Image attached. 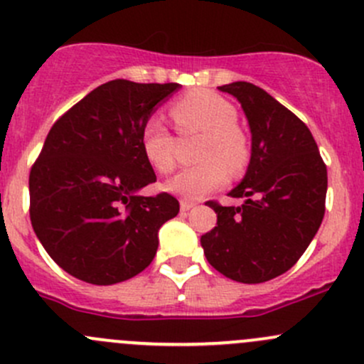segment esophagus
I'll return each instance as SVG.
<instances>
[{
	"label": "esophagus",
	"instance_id": "obj_1",
	"mask_svg": "<svg viewBox=\"0 0 364 364\" xmlns=\"http://www.w3.org/2000/svg\"><path fill=\"white\" fill-rule=\"evenodd\" d=\"M194 205H196V203H193V201L182 200L181 201V210H182V212H189L191 208H194Z\"/></svg>",
	"mask_w": 364,
	"mask_h": 364
}]
</instances>
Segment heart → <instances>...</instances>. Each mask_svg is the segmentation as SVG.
I'll list each match as a JSON object with an SVG mask.
<instances>
[{
	"mask_svg": "<svg viewBox=\"0 0 364 364\" xmlns=\"http://www.w3.org/2000/svg\"><path fill=\"white\" fill-rule=\"evenodd\" d=\"M171 119L182 133H203L196 166L183 168L164 183L168 193L183 200H200L240 175L250 159L249 141L238 127L233 103L210 91H194L171 105ZM141 151L157 173L175 166V138L163 121L151 117L141 129Z\"/></svg>",
	"mask_w": 364,
	"mask_h": 364,
	"instance_id": "heart-1",
	"label": "heart"
}]
</instances>
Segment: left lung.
Instances as JSON below:
<instances>
[{
  "instance_id": "obj_1",
  "label": "left lung",
  "mask_w": 364,
  "mask_h": 364,
  "mask_svg": "<svg viewBox=\"0 0 364 364\" xmlns=\"http://www.w3.org/2000/svg\"><path fill=\"white\" fill-rule=\"evenodd\" d=\"M240 101L252 133L243 181L230 193L240 207L215 210L217 226L201 237L208 263L231 280L261 284L293 268L324 217L328 171L303 121L250 82L220 85Z\"/></svg>"
}]
</instances>
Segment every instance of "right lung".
<instances>
[{
    "label": "right lung",
    "mask_w": 364,
    "mask_h": 364,
    "mask_svg": "<svg viewBox=\"0 0 364 364\" xmlns=\"http://www.w3.org/2000/svg\"><path fill=\"white\" fill-rule=\"evenodd\" d=\"M178 84L110 80L63 114L29 173V217L48 256L96 286L124 282L156 256L157 231L181 210L156 182L141 129Z\"/></svg>",
    "instance_id": "1"
}]
</instances>
